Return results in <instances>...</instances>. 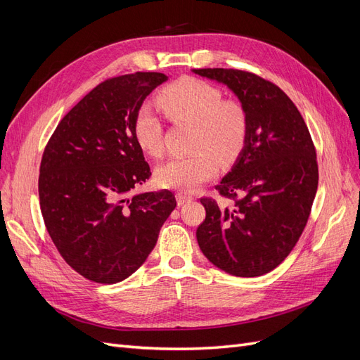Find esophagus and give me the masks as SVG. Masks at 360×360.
<instances>
[{
  "label": "esophagus",
  "instance_id": "34e87169",
  "mask_svg": "<svg viewBox=\"0 0 360 360\" xmlns=\"http://www.w3.org/2000/svg\"><path fill=\"white\" fill-rule=\"evenodd\" d=\"M176 198H177V204H179V205H183V204H186V202H189V201L193 200L192 195L183 193V192H179V193L176 195Z\"/></svg>",
  "mask_w": 360,
  "mask_h": 360
}]
</instances>
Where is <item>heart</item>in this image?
Masks as SVG:
<instances>
[{
  "instance_id": "heart-1",
  "label": "heart",
  "mask_w": 360,
  "mask_h": 360,
  "mask_svg": "<svg viewBox=\"0 0 360 360\" xmlns=\"http://www.w3.org/2000/svg\"><path fill=\"white\" fill-rule=\"evenodd\" d=\"M156 103L172 123L195 124L193 148L200 150L189 156H171L159 165V186L192 192L216 176V157L221 163H231L240 156L249 134L248 112L238 102L224 101L217 86L197 78H181L162 89ZM134 135L146 153H162L163 124L151 106H143L136 114Z\"/></svg>"
}]
</instances>
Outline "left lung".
<instances>
[{"instance_id": "left-lung-1", "label": "left lung", "mask_w": 360, "mask_h": 360, "mask_svg": "<svg viewBox=\"0 0 360 360\" xmlns=\"http://www.w3.org/2000/svg\"><path fill=\"white\" fill-rule=\"evenodd\" d=\"M225 84L242 102L249 134L233 169L217 184L233 207L201 198L205 219L197 240L209 261L234 276L278 267L307 226L319 165L307 123L278 85L237 69H195Z\"/></svg>"}]
</instances>
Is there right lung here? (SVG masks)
<instances>
[{"label":"right lung","instance_id":"add662e5","mask_svg":"<svg viewBox=\"0 0 360 360\" xmlns=\"http://www.w3.org/2000/svg\"><path fill=\"white\" fill-rule=\"evenodd\" d=\"M167 79L136 72L101 82L63 117L43 151V221L64 261L93 282L115 284L143 266L177 205L167 189L129 198L151 176L135 118Z\"/></svg>","mask_w":360,"mask_h":360}]
</instances>
